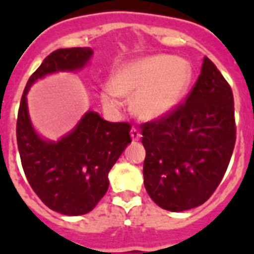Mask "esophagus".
<instances>
[{"label":"esophagus","mask_w":254,"mask_h":254,"mask_svg":"<svg viewBox=\"0 0 254 254\" xmlns=\"http://www.w3.org/2000/svg\"><path fill=\"white\" fill-rule=\"evenodd\" d=\"M130 135L133 141H138V139L141 138V133H139V130L137 129V127H131Z\"/></svg>","instance_id":"1"}]
</instances>
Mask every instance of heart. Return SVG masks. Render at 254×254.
Here are the masks:
<instances>
[{
	"label": "heart",
	"mask_w": 254,
	"mask_h": 254,
	"mask_svg": "<svg viewBox=\"0 0 254 254\" xmlns=\"http://www.w3.org/2000/svg\"><path fill=\"white\" fill-rule=\"evenodd\" d=\"M191 67L182 59L157 55L124 65L104 87V103L119 107L123 95H135L133 107L142 119H158L173 111L191 81Z\"/></svg>",
	"instance_id": "obj_1"
}]
</instances>
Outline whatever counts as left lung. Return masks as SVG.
I'll use <instances>...</instances> for the list:
<instances>
[{
    "instance_id": "8db88e82",
    "label": "left lung",
    "mask_w": 254,
    "mask_h": 254,
    "mask_svg": "<svg viewBox=\"0 0 254 254\" xmlns=\"http://www.w3.org/2000/svg\"><path fill=\"white\" fill-rule=\"evenodd\" d=\"M141 133L149 196L171 212L208 200L224 177L236 142L232 89L212 61L204 58L185 101L141 124Z\"/></svg>"
}]
</instances>
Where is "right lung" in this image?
I'll use <instances>...</instances> for the list:
<instances>
[{
	"mask_svg": "<svg viewBox=\"0 0 254 254\" xmlns=\"http://www.w3.org/2000/svg\"><path fill=\"white\" fill-rule=\"evenodd\" d=\"M92 53L72 47L46 57L27 80L17 117L18 150L31 189L49 208L68 216L88 213L107 193L108 173L131 142V125L109 123L88 112L59 142H46L31 127L26 95L34 81L47 73L81 68Z\"/></svg>",
	"mask_w": 254,
	"mask_h": 254,
	"instance_id": "right-lung-1",
	"label": "right lung"
}]
</instances>
